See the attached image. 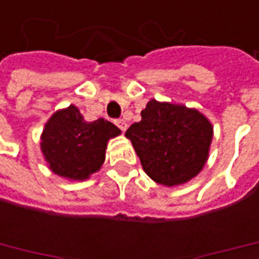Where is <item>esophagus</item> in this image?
I'll return each mask as SVG.
<instances>
[{"label":"esophagus","mask_w":259,"mask_h":259,"mask_svg":"<svg viewBox=\"0 0 259 259\" xmlns=\"http://www.w3.org/2000/svg\"><path fill=\"white\" fill-rule=\"evenodd\" d=\"M116 124H117V127L122 130V132H126V129H127V123H126V120H123V119L116 120Z\"/></svg>","instance_id":"1"}]
</instances>
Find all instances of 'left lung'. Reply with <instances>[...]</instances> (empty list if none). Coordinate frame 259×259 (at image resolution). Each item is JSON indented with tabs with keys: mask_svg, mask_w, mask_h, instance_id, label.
Segmentation results:
<instances>
[{
	"mask_svg": "<svg viewBox=\"0 0 259 259\" xmlns=\"http://www.w3.org/2000/svg\"><path fill=\"white\" fill-rule=\"evenodd\" d=\"M142 120L126 130L146 174L157 184L189 183L203 170L212 142V124L197 109L152 99Z\"/></svg>",
	"mask_w": 259,
	"mask_h": 259,
	"instance_id": "left-lung-1",
	"label": "left lung"
}]
</instances>
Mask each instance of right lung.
<instances>
[{"mask_svg":"<svg viewBox=\"0 0 259 259\" xmlns=\"http://www.w3.org/2000/svg\"><path fill=\"white\" fill-rule=\"evenodd\" d=\"M122 132L100 117L86 122L75 105L59 109L45 123L41 152L49 170L70 181H85L99 171L107 142Z\"/></svg>","mask_w":259,"mask_h":259,"instance_id":"add662e5","label":"right lung"}]
</instances>
